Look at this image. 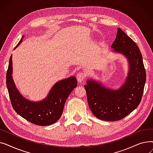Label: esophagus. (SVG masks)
Wrapping results in <instances>:
<instances>
[{
  "label": "esophagus",
  "instance_id": "1",
  "mask_svg": "<svg viewBox=\"0 0 153 153\" xmlns=\"http://www.w3.org/2000/svg\"><path fill=\"white\" fill-rule=\"evenodd\" d=\"M76 77H77V81L79 82H81L86 77V74L85 72H79V73L77 74Z\"/></svg>",
  "mask_w": 153,
  "mask_h": 153
}]
</instances>
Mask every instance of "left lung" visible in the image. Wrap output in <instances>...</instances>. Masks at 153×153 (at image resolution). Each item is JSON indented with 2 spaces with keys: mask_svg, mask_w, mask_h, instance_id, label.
Returning <instances> with one entry per match:
<instances>
[{
  "mask_svg": "<svg viewBox=\"0 0 153 153\" xmlns=\"http://www.w3.org/2000/svg\"><path fill=\"white\" fill-rule=\"evenodd\" d=\"M111 48L124 54L129 61L130 71L125 84L118 91L106 89L92 80L84 85L92 114L105 121L123 119L139 105L146 79L140 49L121 28L118 29Z\"/></svg>",
  "mask_w": 153,
  "mask_h": 153,
  "instance_id": "obj_1",
  "label": "left lung"
}]
</instances>
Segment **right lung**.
I'll return each mask as SVG.
<instances>
[{
    "mask_svg": "<svg viewBox=\"0 0 153 153\" xmlns=\"http://www.w3.org/2000/svg\"><path fill=\"white\" fill-rule=\"evenodd\" d=\"M20 39L17 47L22 42ZM12 59L10 58L6 74V84L13 108L22 117L39 126L56 122L62 115L64 104L71 92L77 87L75 77H70L56 83L47 98L39 102H32L23 98L15 87L12 79Z\"/></svg>",
    "mask_w": 153,
    "mask_h": 153,
    "instance_id": "1",
    "label": "right lung"
}]
</instances>
